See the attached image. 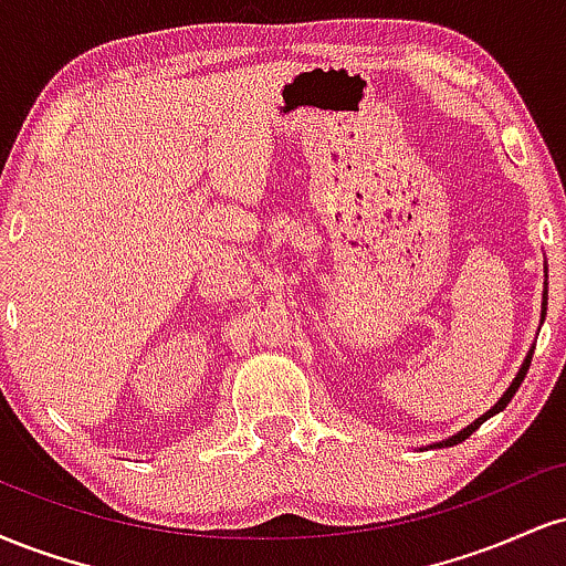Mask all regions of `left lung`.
<instances>
[{
    "label": "left lung",
    "mask_w": 566,
    "mask_h": 566,
    "mask_svg": "<svg viewBox=\"0 0 566 566\" xmlns=\"http://www.w3.org/2000/svg\"><path fill=\"white\" fill-rule=\"evenodd\" d=\"M545 284H548V282H545ZM545 308H548V290H545V292H543V316H545ZM530 361H532V348H530L527 359H524V365H522V367H518L516 378H513V382H511V386H509V391H505L503 396H500V399H497V405H495V407H492V409H486V412L482 415V418H476V420H473V423H471V426H465V428H463V431H458V433H454V437H450V439H444V441H439V444H431V447H452V444H460V441H465V439H469V437H471V433H473V431H476V428L484 423V420H490V418H492V415L503 412V409H505V407H509V401L513 399V394H516V391H518V386H522V380H524V378H527V369H530Z\"/></svg>",
    "instance_id": "obj_1"
}]
</instances>
